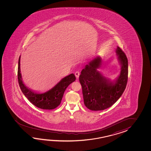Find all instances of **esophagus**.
I'll use <instances>...</instances> for the list:
<instances>
[{
	"mask_svg": "<svg viewBox=\"0 0 151 151\" xmlns=\"http://www.w3.org/2000/svg\"><path fill=\"white\" fill-rule=\"evenodd\" d=\"M75 76L77 78H78L80 76V72L79 71H77L75 72Z\"/></svg>",
	"mask_w": 151,
	"mask_h": 151,
	"instance_id": "1",
	"label": "esophagus"
}]
</instances>
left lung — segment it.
<instances>
[{"label": "left lung", "instance_id": "obj_1", "mask_svg": "<svg viewBox=\"0 0 151 151\" xmlns=\"http://www.w3.org/2000/svg\"><path fill=\"white\" fill-rule=\"evenodd\" d=\"M121 65V71L114 81L106 78L97 70L101 64L100 57L94 58L82 70L79 81L82 86L83 102L92 111H101L112 106L125 90L128 79V60L119 47L116 50Z\"/></svg>", "mask_w": 151, "mask_h": 151}]
</instances>
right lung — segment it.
<instances>
[{"instance_id": "right-lung-1", "label": "right lung", "mask_w": 151, "mask_h": 151, "mask_svg": "<svg viewBox=\"0 0 151 151\" xmlns=\"http://www.w3.org/2000/svg\"><path fill=\"white\" fill-rule=\"evenodd\" d=\"M20 56L18 61V79L20 88L24 96L35 106L43 109H53L58 107L61 103L65 91L68 86L76 80L74 74L68 75L63 78L51 90L45 93L35 92L29 88L23 83L20 73Z\"/></svg>"}]
</instances>
